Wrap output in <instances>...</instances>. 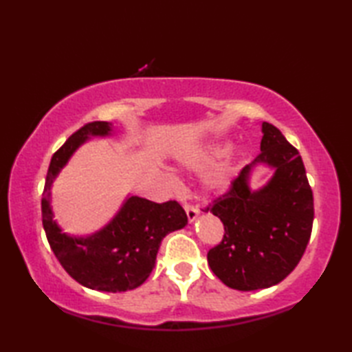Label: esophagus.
<instances>
[{
  "label": "esophagus",
  "mask_w": 352,
  "mask_h": 352,
  "mask_svg": "<svg viewBox=\"0 0 352 352\" xmlns=\"http://www.w3.org/2000/svg\"><path fill=\"white\" fill-rule=\"evenodd\" d=\"M184 210H186V214H188L189 222H193V221H195V219L198 218V214H199V208H198V207L186 203V204H184Z\"/></svg>",
  "instance_id": "1"
}]
</instances>
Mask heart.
I'll return each mask as SVG.
<instances>
[{"label":"heart","instance_id":"1","mask_svg":"<svg viewBox=\"0 0 352 352\" xmlns=\"http://www.w3.org/2000/svg\"><path fill=\"white\" fill-rule=\"evenodd\" d=\"M218 153H219V149H213L210 154L201 155V157H198V159L190 160L189 166L195 168V169L204 168L206 164L210 162V157L214 155V154H218ZM228 174H230V168L227 166V164H222V166L216 168L214 170H212L210 174L206 177V186L210 190H216V189L223 188V186H226L227 182H228Z\"/></svg>","mask_w":352,"mask_h":352}]
</instances>
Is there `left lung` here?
Listing matches in <instances>:
<instances>
[{"instance_id": "left-lung-1", "label": "left lung", "mask_w": 352, "mask_h": 352, "mask_svg": "<svg viewBox=\"0 0 352 352\" xmlns=\"http://www.w3.org/2000/svg\"><path fill=\"white\" fill-rule=\"evenodd\" d=\"M260 154L242 168L230 189L206 212L222 221V241L207 252L213 274L236 290L278 284L300 263L311 236L315 207L300 153L281 131L263 122ZM266 162L276 174L265 188L248 186L254 164Z\"/></svg>"}]
</instances>
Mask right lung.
Segmentation results:
<instances>
[{"label": "right lung", "instance_id": "obj_1", "mask_svg": "<svg viewBox=\"0 0 352 352\" xmlns=\"http://www.w3.org/2000/svg\"><path fill=\"white\" fill-rule=\"evenodd\" d=\"M111 124H85L52 154L42 193V223L58 263L81 286L102 292H126L139 287L155 265L162 239L183 228L188 216L177 201L157 204L130 197L107 227L89 237H71L52 221L51 184L72 153L89 136H107Z\"/></svg>", "mask_w": 352, "mask_h": 352}]
</instances>
